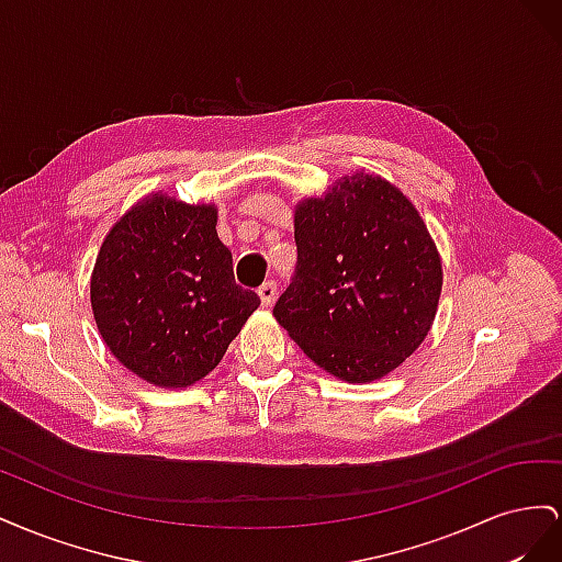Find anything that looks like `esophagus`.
<instances>
[{
    "label": "esophagus",
    "instance_id": "34e87169",
    "mask_svg": "<svg viewBox=\"0 0 562 562\" xmlns=\"http://www.w3.org/2000/svg\"><path fill=\"white\" fill-rule=\"evenodd\" d=\"M258 295H260L262 307H271V302H274V297H277V283L274 281H265L258 288Z\"/></svg>",
    "mask_w": 562,
    "mask_h": 562
}]
</instances>
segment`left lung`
Returning a JSON list of instances; mask_svg holds the SVG:
<instances>
[{"label": "left lung", "instance_id": "1", "mask_svg": "<svg viewBox=\"0 0 562 562\" xmlns=\"http://www.w3.org/2000/svg\"><path fill=\"white\" fill-rule=\"evenodd\" d=\"M297 265L274 316L310 359L347 382L398 368L436 316L438 250L394 184L356 173L295 211Z\"/></svg>", "mask_w": 562, "mask_h": 562}]
</instances>
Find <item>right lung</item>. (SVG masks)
I'll return each mask as SVG.
<instances>
[{
    "label": "right lung",
    "instance_id": "obj_1",
    "mask_svg": "<svg viewBox=\"0 0 562 562\" xmlns=\"http://www.w3.org/2000/svg\"><path fill=\"white\" fill-rule=\"evenodd\" d=\"M215 206L151 194L105 236L91 277L98 330L135 375L190 386L223 361L260 297L234 281Z\"/></svg>",
    "mask_w": 562,
    "mask_h": 562
}]
</instances>
